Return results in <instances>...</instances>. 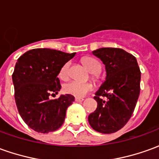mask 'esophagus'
Instances as JSON below:
<instances>
[{"label": "esophagus", "instance_id": "esophagus-1", "mask_svg": "<svg viewBox=\"0 0 159 159\" xmlns=\"http://www.w3.org/2000/svg\"><path fill=\"white\" fill-rule=\"evenodd\" d=\"M83 100H84L83 98H79V97H76V98H75V101H76V102H82Z\"/></svg>", "mask_w": 159, "mask_h": 159}]
</instances>
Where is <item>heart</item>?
<instances>
[{"label":"heart","mask_w":159,"mask_h":159,"mask_svg":"<svg viewBox=\"0 0 159 159\" xmlns=\"http://www.w3.org/2000/svg\"><path fill=\"white\" fill-rule=\"evenodd\" d=\"M83 64L87 69L92 73H98L101 69V64L96 59L92 57H85L83 59ZM70 63L65 64L59 71V76L62 79H66L69 76ZM93 89V86L90 83H81L78 81H70L65 84L64 91L65 93L73 96L84 97Z\"/></svg>","instance_id":"obj_1"}]
</instances>
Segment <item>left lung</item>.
Wrapping results in <instances>:
<instances>
[{"label":"left lung","instance_id":"8db88e82","mask_svg":"<svg viewBox=\"0 0 159 159\" xmlns=\"http://www.w3.org/2000/svg\"><path fill=\"white\" fill-rule=\"evenodd\" d=\"M93 54L106 66L107 77L93 97L98 106L89 116V123L97 132L115 133L128 123L135 108L140 90V68L135 57L123 49L102 48Z\"/></svg>","mask_w":159,"mask_h":159}]
</instances>
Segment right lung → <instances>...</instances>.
<instances>
[{"label":"right lung","mask_w":159,"mask_h":159,"mask_svg":"<svg viewBox=\"0 0 159 159\" xmlns=\"http://www.w3.org/2000/svg\"><path fill=\"white\" fill-rule=\"evenodd\" d=\"M75 54L35 48L18 59L12 76L16 106L25 123L38 133L59 129L66 118L67 107L75 100L70 94L49 99L51 94L59 93L61 85L57 76Z\"/></svg>","instance_id":"obj_1"}]
</instances>
